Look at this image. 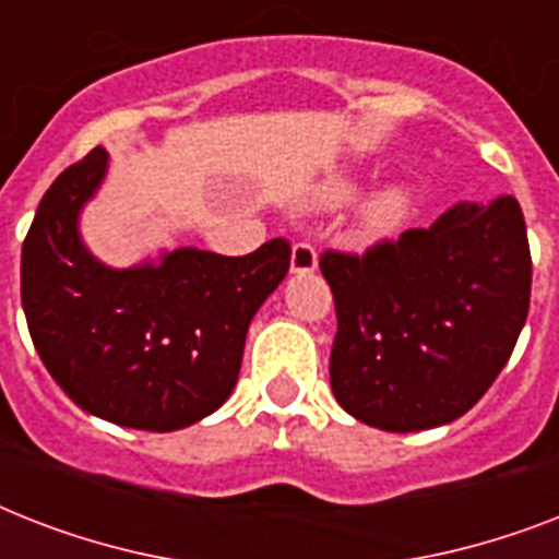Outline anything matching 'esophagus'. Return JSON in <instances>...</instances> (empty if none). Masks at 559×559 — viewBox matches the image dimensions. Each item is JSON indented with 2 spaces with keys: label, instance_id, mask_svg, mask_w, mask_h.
<instances>
[{
  "label": "esophagus",
  "instance_id": "esophagus-1",
  "mask_svg": "<svg viewBox=\"0 0 559 559\" xmlns=\"http://www.w3.org/2000/svg\"><path fill=\"white\" fill-rule=\"evenodd\" d=\"M316 263H319V254H316V246L307 243V240H298L293 246V254H289V270L296 275H305V272H313Z\"/></svg>",
  "mask_w": 559,
  "mask_h": 559
}]
</instances>
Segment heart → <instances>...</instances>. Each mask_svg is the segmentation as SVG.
<instances>
[{
	"instance_id": "1",
	"label": "heart",
	"mask_w": 559,
	"mask_h": 559,
	"mask_svg": "<svg viewBox=\"0 0 559 559\" xmlns=\"http://www.w3.org/2000/svg\"><path fill=\"white\" fill-rule=\"evenodd\" d=\"M350 193H354V186L350 182H333L324 191V202H342L348 200ZM408 209H412V193L406 191L403 186H389L377 191L371 200L366 202V209H362V231L371 237L389 235L394 228L406 219Z\"/></svg>"
}]
</instances>
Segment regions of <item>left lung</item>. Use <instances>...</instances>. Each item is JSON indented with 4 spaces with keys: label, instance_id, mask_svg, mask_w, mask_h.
Listing matches in <instances>:
<instances>
[{
    "label": "left lung",
    "instance_id": "8db88e82",
    "mask_svg": "<svg viewBox=\"0 0 559 559\" xmlns=\"http://www.w3.org/2000/svg\"><path fill=\"white\" fill-rule=\"evenodd\" d=\"M336 305L331 389L385 432L450 424L493 385L528 319L531 249L513 197L459 202L362 254L319 258Z\"/></svg>",
    "mask_w": 559,
    "mask_h": 559
}]
</instances>
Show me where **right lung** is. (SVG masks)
<instances>
[{"label": "right lung", "instance_id": "obj_1", "mask_svg": "<svg viewBox=\"0 0 559 559\" xmlns=\"http://www.w3.org/2000/svg\"><path fill=\"white\" fill-rule=\"evenodd\" d=\"M104 174L107 151L95 147L39 200L22 243V310L43 366L83 412L174 432L231 394L249 322L289 272V243L275 237L243 258L177 249L109 270L78 235Z\"/></svg>", "mask_w": 559, "mask_h": 559}]
</instances>
